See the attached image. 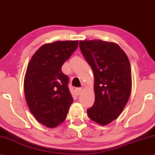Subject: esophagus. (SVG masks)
Here are the masks:
<instances>
[{
	"label": "esophagus",
	"instance_id": "34e87169",
	"mask_svg": "<svg viewBox=\"0 0 155 155\" xmlns=\"http://www.w3.org/2000/svg\"><path fill=\"white\" fill-rule=\"evenodd\" d=\"M75 92L77 96H79L82 92V89L81 88H76L75 89Z\"/></svg>",
	"mask_w": 155,
	"mask_h": 155
}]
</instances>
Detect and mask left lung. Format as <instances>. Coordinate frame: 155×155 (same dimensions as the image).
<instances>
[{"label": "left lung", "mask_w": 155, "mask_h": 155, "mask_svg": "<svg viewBox=\"0 0 155 155\" xmlns=\"http://www.w3.org/2000/svg\"><path fill=\"white\" fill-rule=\"evenodd\" d=\"M81 51L94 75L95 102L87 109L90 118L107 125L118 117L132 87L129 60L117 44L100 40L79 41Z\"/></svg>", "instance_id": "obj_1"}]
</instances>
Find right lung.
Segmentation results:
<instances>
[{
	"mask_svg": "<svg viewBox=\"0 0 155 155\" xmlns=\"http://www.w3.org/2000/svg\"><path fill=\"white\" fill-rule=\"evenodd\" d=\"M78 41H56L41 46L31 57L26 71L24 91L33 116L41 124L54 128L66 118L73 98L64 62L77 48Z\"/></svg>",
	"mask_w": 155,
	"mask_h": 155,
	"instance_id": "add662e5",
	"label": "right lung"
}]
</instances>
